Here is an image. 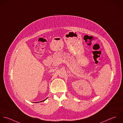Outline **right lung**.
<instances>
[{
    "mask_svg": "<svg viewBox=\"0 0 123 123\" xmlns=\"http://www.w3.org/2000/svg\"><path fill=\"white\" fill-rule=\"evenodd\" d=\"M47 98H46V99H45V100H43V101H45V100H46V99H47ZM40 102H41V101H40Z\"/></svg>",
    "mask_w": 123,
    "mask_h": 123,
    "instance_id": "add662e5",
    "label": "right lung"
}]
</instances>
